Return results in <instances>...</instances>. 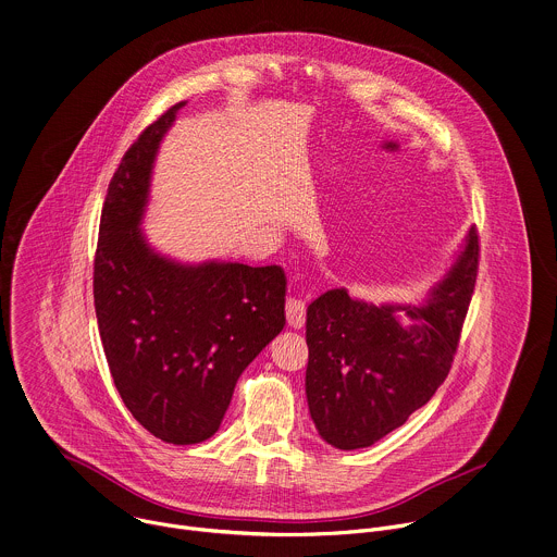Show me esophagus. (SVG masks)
Masks as SVG:
<instances>
[{
    "label": "esophagus",
    "mask_w": 557,
    "mask_h": 557,
    "mask_svg": "<svg viewBox=\"0 0 557 557\" xmlns=\"http://www.w3.org/2000/svg\"><path fill=\"white\" fill-rule=\"evenodd\" d=\"M286 322L290 329H304L306 324V304L297 297L286 299Z\"/></svg>",
    "instance_id": "obj_1"
}]
</instances>
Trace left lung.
I'll return each instance as SVG.
<instances>
[{"instance_id": "8db88e82", "label": "left lung", "mask_w": 557, "mask_h": 557, "mask_svg": "<svg viewBox=\"0 0 557 557\" xmlns=\"http://www.w3.org/2000/svg\"><path fill=\"white\" fill-rule=\"evenodd\" d=\"M479 251V231L471 226L451 269L421 306L372 304L346 288L326 290L308 306L306 399L326 443L370 447L432 399L458 348Z\"/></svg>"}]
</instances>
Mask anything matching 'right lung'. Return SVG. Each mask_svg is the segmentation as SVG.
Masks as SVG:
<instances>
[{
    "label": "right lung",
    "mask_w": 557,
    "mask_h": 557,
    "mask_svg": "<svg viewBox=\"0 0 557 557\" xmlns=\"http://www.w3.org/2000/svg\"><path fill=\"white\" fill-rule=\"evenodd\" d=\"M185 101L125 151L101 211L95 308L106 359L132 417L156 438L213 436L245 368L286 324L280 267L183 264L140 231L158 145Z\"/></svg>",
    "instance_id": "right-lung-1"
}]
</instances>
